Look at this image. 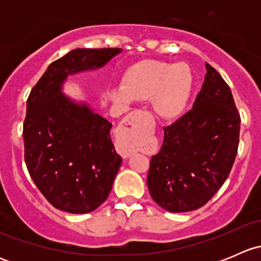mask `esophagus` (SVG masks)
<instances>
[{
    "mask_svg": "<svg viewBox=\"0 0 261 261\" xmlns=\"http://www.w3.org/2000/svg\"><path fill=\"white\" fill-rule=\"evenodd\" d=\"M143 115V112L141 111H134L131 112L130 115L126 116L125 120L122 121V123H121V126L118 127V131H117V143H116V147H117V151L120 152L121 155H122L123 158H130L131 155L134 154V150L131 149L130 146L127 145V144L123 141L122 139V135L125 134V131L127 130L128 125H134V123L136 122V121L139 120V117Z\"/></svg>",
    "mask_w": 261,
    "mask_h": 261,
    "instance_id": "esophagus-1",
    "label": "esophagus"
}]
</instances>
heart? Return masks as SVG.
<instances>
[{
  "label": "heart",
  "instance_id": "heart-1",
  "mask_svg": "<svg viewBox=\"0 0 261 261\" xmlns=\"http://www.w3.org/2000/svg\"><path fill=\"white\" fill-rule=\"evenodd\" d=\"M193 89V73L186 63L145 60L126 70L122 86L111 88L116 102L151 98L152 110L162 118H174L186 109Z\"/></svg>",
  "mask_w": 261,
  "mask_h": 261
}]
</instances>
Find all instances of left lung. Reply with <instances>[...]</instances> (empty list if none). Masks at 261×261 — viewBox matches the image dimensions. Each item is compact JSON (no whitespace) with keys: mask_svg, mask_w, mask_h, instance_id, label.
Here are the masks:
<instances>
[{"mask_svg":"<svg viewBox=\"0 0 261 261\" xmlns=\"http://www.w3.org/2000/svg\"><path fill=\"white\" fill-rule=\"evenodd\" d=\"M206 77L193 109L164 127L160 151L150 160L147 188L169 212L204 206L227 179L240 135V115L230 87L206 63Z\"/></svg>","mask_w":261,"mask_h":261,"instance_id":"obj_1","label":"left lung"}]
</instances>
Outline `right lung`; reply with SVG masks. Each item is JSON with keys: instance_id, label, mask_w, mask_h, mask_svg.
Listing matches in <instances>:
<instances>
[{"instance_id": "obj_1", "label": "right lung", "mask_w": 261, "mask_h": 261, "mask_svg": "<svg viewBox=\"0 0 261 261\" xmlns=\"http://www.w3.org/2000/svg\"><path fill=\"white\" fill-rule=\"evenodd\" d=\"M122 51L74 49L55 60L30 92L23 122L25 163L31 179L55 208L88 213L109 197L121 167L112 123L86 102L63 93L69 75L96 70Z\"/></svg>"}]
</instances>
